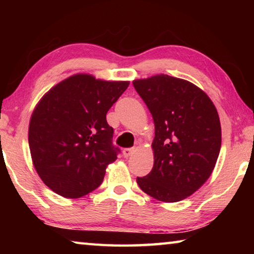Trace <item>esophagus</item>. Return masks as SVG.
<instances>
[{
	"mask_svg": "<svg viewBox=\"0 0 254 254\" xmlns=\"http://www.w3.org/2000/svg\"><path fill=\"white\" fill-rule=\"evenodd\" d=\"M133 152H134V149H133V148L123 149V156H124V158H128L130 156H132Z\"/></svg>",
	"mask_w": 254,
	"mask_h": 254,
	"instance_id": "1",
	"label": "esophagus"
}]
</instances>
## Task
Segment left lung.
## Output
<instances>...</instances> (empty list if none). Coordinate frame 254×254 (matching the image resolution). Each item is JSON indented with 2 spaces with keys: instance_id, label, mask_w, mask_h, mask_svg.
<instances>
[{
  "instance_id": "left-lung-1",
  "label": "left lung",
  "mask_w": 254,
  "mask_h": 254,
  "mask_svg": "<svg viewBox=\"0 0 254 254\" xmlns=\"http://www.w3.org/2000/svg\"><path fill=\"white\" fill-rule=\"evenodd\" d=\"M154 122L153 168L136 183L166 203L183 200L209 178L222 142L220 118L206 93L168 75L133 80Z\"/></svg>"
}]
</instances>
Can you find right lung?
I'll return each mask as SVG.
<instances>
[{"label": "right lung", "mask_w": 254, "mask_h": 254, "mask_svg": "<svg viewBox=\"0 0 254 254\" xmlns=\"http://www.w3.org/2000/svg\"><path fill=\"white\" fill-rule=\"evenodd\" d=\"M128 84L77 74L37 104L29 124L30 152L39 177L56 194L78 198L102 184L120 152L106 113Z\"/></svg>", "instance_id": "1"}]
</instances>
